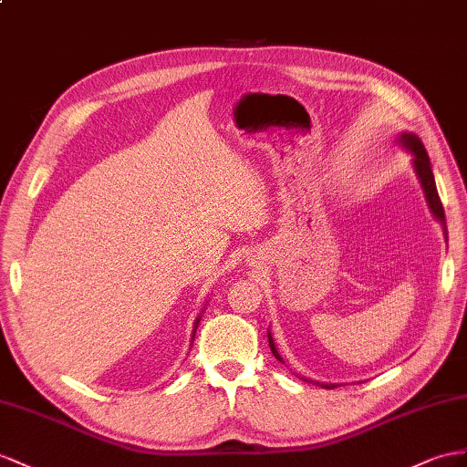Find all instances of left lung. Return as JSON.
I'll use <instances>...</instances> for the list:
<instances>
[{
	"mask_svg": "<svg viewBox=\"0 0 467 467\" xmlns=\"http://www.w3.org/2000/svg\"><path fill=\"white\" fill-rule=\"evenodd\" d=\"M399 141L402 143V146H404L406 150L412 151V155H414V160H412L414 171H416L418 179H420V185H422V189H424L428 207H430V211H432L434 219L441 223V231H444V238L448 241V229H446L444 207H441V201H440L438 189H436V182H434V173H432V165H430V158H428V153H426L424 143H422V140L418 138L416 134H410V131H409V134H406V131H404V134L399 138ZM268 343H270V349H272L274 357H276L280 363H284L280 353H278V349H276V345H274V339H272L270 333H268ZM317 385H319V382H317ZM321 387H324V389H333L336 385H326V382H321Z\"/></svg>",
	"mask_w": 467,
	"mask_h": 467,
	"instance_id": "obj_1",
	"label": "left lung"
}]
</instances>
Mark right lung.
<instances>
[{"instance_id":"add662e5","label":"right lung","mask_w":467,"mask_h":467,"mask_svg":"<svg viewBox=\"0 0 467 467\" xmlns=\"http://www.w3.org/2000/svg\"><path fill=\"white\" fill-rule=\"evenodd\" d=\"M199 319H201V317H197V321H195V327H197V324H199ZM193 337H195V331H193Z\"/></svg>"}]
</instances>
